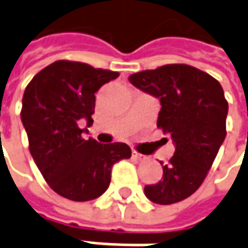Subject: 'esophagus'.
Returning <instances> with one entry per match:
<instances>
[{"label": "esophagus", "mask_w": 248, "mask_h": 248, "mask_svg": "<svg viewBox=\"0 0 248 248\" xmlns=\"http://www.w3.org/2000/svg\"><path fill=\"white\" fill-rule=\"evenodd\" d=\"M133 158L136 159L137 162H144V160H147V156L145 155H141V154H139V152H133Z\"/></svg>", "instance_id": "obj_1"}]
</instances>
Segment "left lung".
Masks as SVG:
<instances>
[{
	"label": "left lung",
	"instance_id": "1",
	"mask_svg": "<svg viewBox=\"0 0 248 248\" xmlns=\"http://www.w3.org/2000/svg\"><path fill=\"white\" fill-rule=\"evenodd\" d=\"M136 88L160 101L158 127L174 142V155L162 180L145 185L154 203L173 204L189 198L204 181L226 136L228 101L219 82L188 64H166L132 74Z\"/></svg>",
	"mask_w": 248,
	"mask_h": 248
}]
</instances>
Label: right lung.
I'll return each mask as SVG.
<instances>
[{
	"instance_id": "add662e5",
	"label": "right lung",
	"mask_w": 248,
	"mask_h": 248,
	"mask_svg": "<svg viewBox=\"0 0 248 248\" xmlns=\"http://www.w3.org/2000/svg\"><path fill=\"white\" fill-rule=\"evenodd\" d=\"M119 77L86 63L57 60L27 85L20 112L29 148L47 185L74 202L93 201L107 191L111 169L132 150L124 142L85 140L81 119L93 124L97 92Z\"/></svg>"
}]
</instances>
